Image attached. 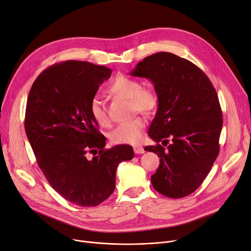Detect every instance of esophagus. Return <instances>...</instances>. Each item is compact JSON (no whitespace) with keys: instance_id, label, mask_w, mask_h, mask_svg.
I'll return each instance as SVG.
<instances>
[{"instance_id":"esophagus-1","label":"esophagus","mask_w":251,"mask_h":251,"mask_svg":"<svg viewBox=\"0 0 251 251\" xmlns=\"http://www.w3.org/2000/svg\"><path fill=\"white\" fill-rule=\"evenodd\" d=\"M134 151H135L136 154H142V153L145 152L144 148H143V147H139V146H135V147H134Z\"/></svg>"}]
</instances>
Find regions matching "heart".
<instances>
[{
	"instance_id": "obj_1",
	"label": "heart",
	"mask_w": 251,
	"mask_h": 251,
	"mask_svg": "<svg viewBox=\"0 0 251 251\" xmlns=\"http://www.w3.org/2000/svg\"><path fill=\"white\" fill-rule=\"evenodd\" d=\"M110 94L128 99L130 109L149 113L156 109L158 105L157 94L151 89L142 88V83L135 78L118 76L108 87ZM90 113L94 121L101 126L109 125V118L104 105L98 96L90 101ZM146 127V121L141 116H136L127 122L119 124L109 137L114 144H138L143 138V132Z\"/></svg>"
}]
</instances>
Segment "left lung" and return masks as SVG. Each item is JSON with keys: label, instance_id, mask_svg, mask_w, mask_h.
Returning a JSON list of instances; mask_svg holds the SVG:
<instances>
[{"label": "left lung", "instance_id": "left-lung-1", "mask_svg": "<svg viewBox=\"0 0 251 251\" xmlns=\"http://www.w3.org/2000/svg\"><path fill=\"white\" fill-rule=\"evenodd\" d=\"M129 75L150 79L158 97L148 130L157 145L145 147L160 157L151 176L153 188L170 198L193 193L220 152L223 114L216 89L195 64L169 52L143 59ZM168 137L172 143L165 149ZM159 141L167 144L162 147Z\"/></svg>", "mask_w": 251, "mask_h": 251}]
</instances>
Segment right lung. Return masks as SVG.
Here are the masks:
<instances>
[{"label": "right lung", "instance_id": "add662e5", "mask_svg": "<svg viewBox=\"0 0 251 251\" xmlns=\"http://www.w3.org/2000/svg\"><path fill=\"white\" fill-rule=\"evenodd\" d=\"M111 73L90 62L64 61L45 69L27 98L25 133L40 169L55 191L78 206H97L108 198L118 164L134 157L132 146L104 149L106 138L90 113L91 99ZM89 152L97 155L89 159Z\"/></svg>", "mask_w": 251, "mask_h": 251}]
</instances>
